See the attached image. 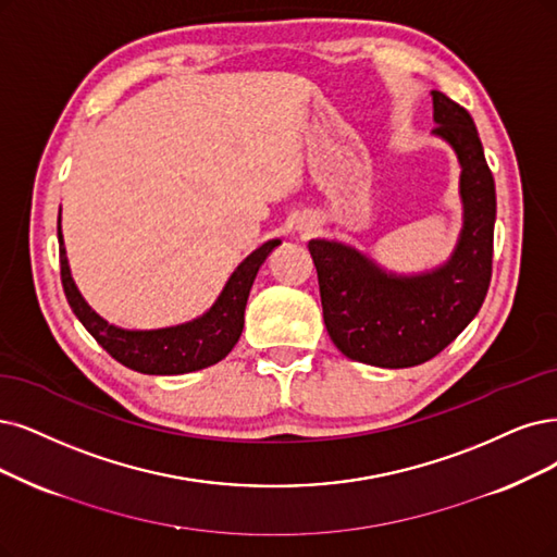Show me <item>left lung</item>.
Returning a JSON list of instances; mask_svg holds the SVG:
<instances>
[{"label":"left lung","instance_id":"left-lung-1","mask_svg":"<svg viewBox=\"0 0 557 557\" xmlns=\"http://www.w3.org/2000/svg\"><path fill=\"white\" fill-rule=\"evenodd\" d=\"M434 135L461 162L463 230L449 261L420 275L387 273L356 247L310 240L323 321L339 351L358 362L404 369L438 356L486 298L496 224V185L472 116L441 91Z\"/></svg>","mask_w":557,"mask_h":557}]
</instances>
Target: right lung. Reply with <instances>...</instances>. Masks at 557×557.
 Listing matches in <instances>:
<instances>
[{"mask_svg": "<svg viewBox=\"0 0 557 557\" xmlns=\"http://www.w3.org/2000/svg\"><path fill=\"white\" fill-rule=\"evenodd\" d=\"M57 236L61 284H64V294L75 317L116 362L135 369L139 374L153 376L197 372V369L220 362L232 351L243 333L245 305L247 296H250L252 282L265 257L273 252V247L282 243L275 238L257 247L232 273L230 282L224 284V289L211 310L199 319L172 327H158V331H123V327H116L98 317L77 292L71 277L64 236H61V215L57 220Z\"/></svg>", "mask_w": 557, "mask_h": 557, "instance_id": "1", "label": "right lung"}]
</instances>
